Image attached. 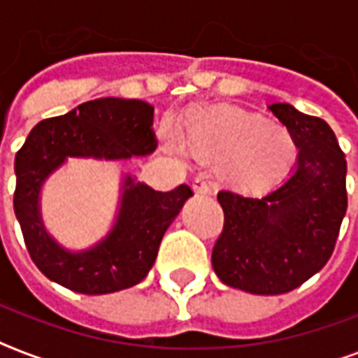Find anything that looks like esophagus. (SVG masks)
Returning <instances> with one entry per match:
<instances>
[{"mask_svg":"<svg viewBox=\"0 0 358 358\" xmlns=\"http://www.w3.org/2000/svg\"><path fill=\"white\" fill-rule=\"evenodd\" d=\"M193 189H195L196 195H212V182L208 178H204V176H199V178H195V182H193Z\"/></svg>","mask_w":358,"mask_h":358,"instance_id":"esophagus-1","label":"esophagus"}]
</instances>
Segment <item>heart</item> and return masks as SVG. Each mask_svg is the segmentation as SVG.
I'll use <instances>...</instances> for the list:
<instances>
[{
	"mask_svg": "<svg viewBox=\"0 0 358 358\" xmlns=\"http://www.w3.org/2000/svg\"><path fill=\"white\" fill-rule=\"evenodd\" d=\"M163 141L173 152L184 146L208 162H217L236 182H264L282 173L294 156L288 129L238 109L196 111L165 124Z\"/></svg>",
	"mask_w": 358,
	"mask_h": 358,
	"instance_id": "1",
	"label": "heart"
}]
</instances>
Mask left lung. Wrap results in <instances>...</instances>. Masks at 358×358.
<instances>
[{
    "label": "left lung",
    "mask_w": 358,
    "mask_h": 358,
    "mask_svg": "<svg viewBox=\"0 0 358 358\" xmlns=\"http://www.w3.org/2000/svg\"><path fill=\"white\" fill-rule=\"evenodd\" d=\"M297 146L294 169L260 199L223 189V232L212 252L227 286L256 295L292 292L316 275L334 250L348 210L344 152L325 120L271 103Z\"/></svg>",
    "instance_id": "8db88e82"
}]
</instances>
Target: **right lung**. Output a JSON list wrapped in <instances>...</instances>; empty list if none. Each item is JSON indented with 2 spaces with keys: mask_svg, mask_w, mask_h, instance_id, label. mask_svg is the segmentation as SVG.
Returning <instances> with one entry per match:
<instances>
[{
  "mask_svg": "<svg viewBox=\"0 0 358 358\" xmlns=\"http://www.w3.org/2000/svg\"><path fill=\"white\" fill-rule=\"evenodd\" d=\"M154 108L143 100L98 98L66 115L41 120L14 159V213L31 260L50 280L87 295L131 288L148 275L165 230L185 201L189 185L156 191L124 174L119 212L106 238L89 249H64L44 227L42 185L69 157L129 159L156 150Z\"/></svg>",
  "mask_w": 358,
  "mask_h": 358,
  "instance_id": "1",
  "label": "right lung"
}]
</instances>
